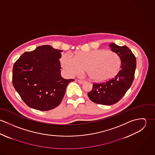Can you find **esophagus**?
<instances>
[{
  "label": "esophagus",
  "instance_id": "1",
  "mask_svg": "<svg viewBox=\"0 0 155 155\" xmlns=\"http://www.w3.org/2000/svg\"><path fill=\"white\" fill-rule=\"evenodd\" d=\"M77 81H78V82H79L81 84H83L85 82L84 81H82V80H77Z\"/></svg>",
  "mask_w": 155,
  "mask_h": 155
}]
</instances>
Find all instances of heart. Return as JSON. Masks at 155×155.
Segmentation results:
<instances>
[{
    "label": "heart",
    "instance_id": "heart-1",
    "mask_svg": "<svg viewBox=\"0 0 155 155\" xmlns=\"http://www.w3.org/2000/svg\"><path fill=\"white\" fill-rule=\"evenodd\" d=\"M60 61L68 74H79L85 68L89 78L96 82H106L114 78L122 64L121 58L116 52L105 49L79 51L74 55L65 53Z\"/></svg>",
    "mask_w": 155,
    "mask_h": 155
}]
</instances>
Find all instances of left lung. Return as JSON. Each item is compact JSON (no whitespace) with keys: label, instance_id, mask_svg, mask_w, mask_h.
I'll return each mask as SVG.
<instances>
[{"label":"left lung","instance_id":"obj_1","mask_svg":"<svg viewBox=\"0 0 155 155\" xmlns=\"http://www.w3.org/2000/svg\"><path fill=\"white\" fill-rule=\"evenodd\" d=\"M112 51L116 52L122 60L121 70L110 81L94 84L92 89L88 93L90 100L97 104L112 105L118 102L133 84L136 68V58L132 51L127 46L111 44Z\"/></svg>","mask_w":155,"mask_h":155}]
</instances>
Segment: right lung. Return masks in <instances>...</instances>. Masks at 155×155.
Listing matches in <instances>:
<instances>
[{
    "label": "right lung",
    "mask_w": 155,
    "mask_h": 155,
    "mask_svg": "<svg viewBox=\"0 0 155 155\" xmlns=\"http://www.w3.org/2000/svg\"><path fill=\"white\" fill-rule=\"evenodd\" d=\"M62 50L42 45L25 52L14 63V88L30 107L41 111L54 109L61 102L68 84L74 79L61 76Z\"/></svg>",
    "instance_id": "obj_1"
}]
</instances>
